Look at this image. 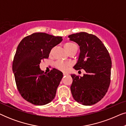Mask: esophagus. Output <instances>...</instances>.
I'll list each match as a JSON object with an SVG mask.
<instances>
[{"label": "esophagus", "instance_id": "34e87169", "mask_svg": "<svg viewBox=\"0 0 126 126\" xmlns=\"http://www.w3.org/2000/svg\"><path fill=\"white\" fill-rule=\"evenodd\" d=\"M63 76H66V75H68V74L67 73H63Z\"/></svg>", "mask_w": 126, "mask_h": 126}]
</instances>
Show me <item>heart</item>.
<instances>
[{"label": "heart", "instance_id": "1", "mask_svg": "<svg viewBox=\"0 0 126 126\" xmlns=\"http://www.w3.org/2000/svg\"><path fill=\"white\" fill-rule=\"evenodd\" d=\"M64 48L67 52L69 53L70 51L73 50H77V46L75 43L72 42H67L64 44ZM53 50L51 51V53L52 52ZM55 66H56V68L58 69V70H61V71H66V70L69 68L70 66V64L69 63H65V62L58 61H57L56 63H55Z\"/></svg>", "mask_w": 126, "mask_h": 126}]
</instances>
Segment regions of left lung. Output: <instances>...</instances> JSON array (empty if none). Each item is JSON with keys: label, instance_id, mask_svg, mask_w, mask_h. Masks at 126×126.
Here are the masks:
<instances>
[{"label": "left lung", "instance_id": "1", "mask_svg": "<svg viewBox=\"0 0 126 126\" xmlns=\"http://www.w3.org/2000/svg\"><path fill=\"white\" fill-rule=\"evenodd\" d=\"M68 37L80 46L79 60L73 68L86 72L82 77L71 75L72 96L77 102L84 106L96 104L103 99L109 88L111 57L103 42L93 34L80 32Z\"/></svg>", "mask_w": 126, "mask_h": 126}]
</instances>
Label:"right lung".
Here are the masks:
<instances>
[{"instance_id": "right-lung-1", "label": "right lung", "mask_w": 126, "mask_h": 126, "mask_svg": "<svg viewBox=\"0 0 126 126\" xmlns=\"http://www.w3.org/2000/svg\"><path fill=\"white\" fill-rule=\"evenodd\" d=\"M63 41L44 32H35L20 41L13 63L17 89L26 100L43 106L51 102L63 77V73L53 68L47 73L41 70L42 60L48 58L51 49Z\"/></svg>"}]
</instances>
